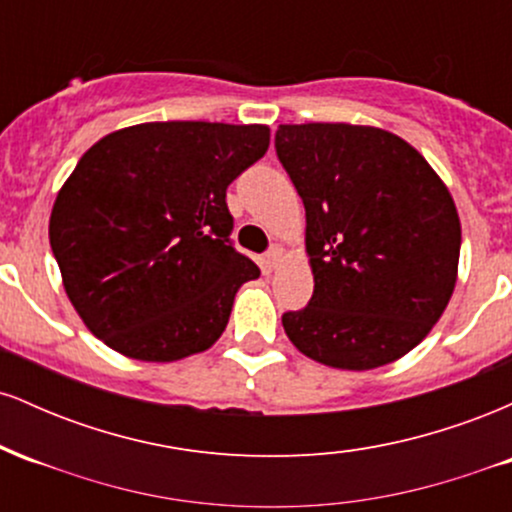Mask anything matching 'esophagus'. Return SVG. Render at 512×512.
I'll return each instance as SVG.
<instances>
[{
  "label": "esophagus",
  "instance_id": "34e87169",
  "mask_svg": "<svg viewBox=\"0 0 512 512\" xmlns=\"http://www.w3.org/2000/svg\"><path fill=\"white\" fill-rule=\"evenodd\" d=\"M281 260H284V248H281V245H272V248L267 250V255H264V267H279Z\"/></svg>",
  "mask_w": 512,
  "mask_h": 512
}]
</instances>
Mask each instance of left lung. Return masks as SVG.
<instances>
[{"instance_id":"left-lung-1","label":"left lung","mask_w":512,"mask_h":512,"mask_svg":"<svg viewBox=\"0 0 512 512\" xmlns=\"http://www.w3.org/2000/svg\"><path fill=\"white\" fill-rule=\"evenodd\" d=\"M276 156L305 207L313 298L281 315L298 351L344 370L409 354L448 305L460 219L426 158L378 127L279 125Z\"/></svg>"}]
</instances>
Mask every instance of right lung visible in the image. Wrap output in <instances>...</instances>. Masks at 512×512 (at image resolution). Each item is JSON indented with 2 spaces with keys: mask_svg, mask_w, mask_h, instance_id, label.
<instances>
[{
  "mask_svg": "<svg viewBox=\"0 0 512 512\" xmlns=\"http://www.w3.org/2000/svg\"><path fill=\"white\" fill-rule=\"evenodd\" d=\"M269 127L146 122L76 163L50 216V248L84 325L139 361L209 349L260 269L233 245L226 190L267 154Z\"/></svg>",
  "mask_w": 512,
  "mask_h": 512,
  "instance_id": "obj_1",
  "label": "right lung"
}]
</instances>
